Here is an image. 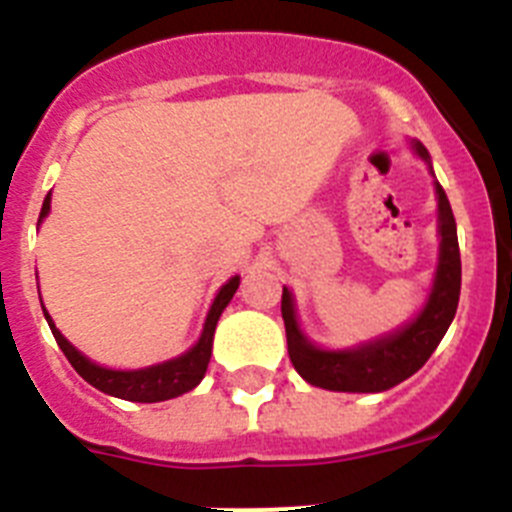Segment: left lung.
Returning <instances> with one entry per match:
<instances>
[{
    "label": "left lung",
    "mask_w": 512,
    "mask_h": 512,
    "mask_svg": "<svg viewBox=\"0 0 512 512\" xmlns=\"http://www.w3.org/2000/svg\"><path fill=\"white\" fill-rule=\"evenodd\" d=\"M415 156L428 166L438 200V264L423 307L408 323L384 330L379 336L366 338L346 348L318 346L305 333L297 318L292 289H282V318L287 330V348L292 366L312 387L330 392H384L413 377L425 361L431 359L441 338L446 336L459 307L461 292V256L456 241V220L449 197L433 174L431 153L420 140H410Z\"/></svg>",
    "instance_id": "1"
}]
</instances>
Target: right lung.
<instances>
[{
    "mask_svg": "<svg viewBox=\"0 0 512 512\" xmlns=\"http://www.w3.org/2000/svg\"><path fill=\"white\" fill-rule=\"evenodd\" d=\"M48 212H51V192H48V197H45L43 202L38 225L48 217ZM238 284H241V277L235 274V277H230L223 287L217 289L215 300H212L210 310H207L200 338H197L194 346H189L184 354L174 356V359L158 361V364L151 366H140V369H112V366H102L97 364V361L89 359L87 354H81L79 348L56 328L53 318L48 315V310H45L43 300H40V305H43L45 320L51 325L53 338H56V343L61 346L63 354H66V359L71 361V366L79 372V377L87 379L92 387H97L104 395L120 397V400L164 402L171 400V397H179L184 395V392L194 390V387L205 379L207 364H210L212 356V338H215L217 320H220L223 310L228 307V302L233 300Z\"/></svg>",
    "mask_w": 512,
    "mask_h": 512,
    "instance_id": "obj_1",
    "label": "right lung"
}]
</instances>
